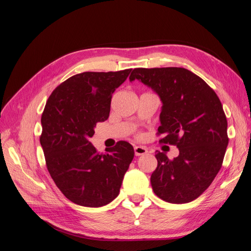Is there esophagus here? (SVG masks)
I'll use <instances>...</instances> for the list:
<instances>
[{
	"label": "esophagus",
	"mask_w": 251,
	"mask_h": 251,
	"mask_svg": "<svg viewBox=\"0 0 251 251\" xmlns=\"http://www.w3.org/2000/svg\"><path fill=\"white\" fill-rule=\"evenodd\" d=\"M134 151H135L136 156H142V155H146L148 153V150L144 147L135 146L134 147Z\"/></svg>",
	"instance_id": "1"
}]
</instances>
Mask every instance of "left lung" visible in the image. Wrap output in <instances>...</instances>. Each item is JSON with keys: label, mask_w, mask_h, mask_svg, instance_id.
Here are the masks:
<instances>
[{"label": "left lung", "mask_w": 251, "mask_h": 251, "mask_svg": "<svg viewBox=\"0 0 251 251\" xmlns=\"http://www.w3.org/2000/svg\"><path fill=\"white\" fill-rule=\"evenodd\" d=\"M136 79L162 102L158 133L165 137L160 141L179 149L173 160L156 151L153 191L166 202H191L206 191L222 166L228 146L222 103L206 82L184 68H137L130 76L131 82Z\"/></svg>", "instance_id": "obj_1"}]
</instances>
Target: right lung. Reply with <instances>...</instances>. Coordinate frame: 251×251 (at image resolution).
<instances>
[{
  "label": "right lung",
  "instance_id": "right-lung-1",
  "mask_svg": "<svg viewBox=\"0 0 251 251\" xmlns=\"http://www.w3.org/2000/svg\"><path fill=\"white\" fill-rule=\"evenodd\" d=\"M132 69L83 72L53 91L42 115L40 138L47 169L67 199L86 207H101L119 195L134 158L126 141L98 154L89 140L97 123L107 120L111 98Z\"/></svg>",
  "mask_w": 251,
  "mask_h": 251
}]
</instances>
